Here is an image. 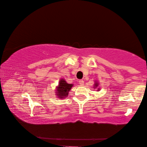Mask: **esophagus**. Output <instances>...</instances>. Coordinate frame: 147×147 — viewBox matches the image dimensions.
<instances>
[{
    "mask_svg": "<svg viewBox=\"0 0 147 147\" xmlns=\"http://www.w3.org/2000/svg\"><path fill=\"white\" fill-rule=\"evenodd\" d=\"M79 84L81 85H84V81L83 80H79Z\"/></svg>",
    "mask_w": 147,
    "mask_h": 147,
    "instance_id": "esophagus-1",
    "label": "esophagus"
}]
</instances>
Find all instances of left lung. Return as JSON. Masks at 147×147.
<instances>
[{
    "mask_svg": "<svg viewBox=\"0 0 147 147\" xmlns=\"http://www.w3.org/2000/svg\"><path fill=\"white\" fill-rule=\"evenodd\" d=\"M99 82L98 81H95L94 85V88H97V92H98L100 90V88L99 87Z\"/></svg>",
    "mask_w": 147,
    "mask_h": 147,
    "instance_id": "obj_1",
    "label": "left lung"
}]
</instances>
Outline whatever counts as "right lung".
<instances>
[{"mask_svg": "<svg viewBox=\"0 0 147 147\" xmlns=\"http://www.w3.org/2000/svg\"><path fill=\"white\" fill-rule=\"evenodd\" d=\"M74 86L73 84H69L66 82L64 79L61 78L60 79L59 85L56 86L55 88V94L57 98L59 99H64L68 96L69 90H71L72 86Z\"/></svg>", "mask_w": 147, "mask_h": 147, "instance_id": "obj_1", "label": "right lung"}]
</instances>
